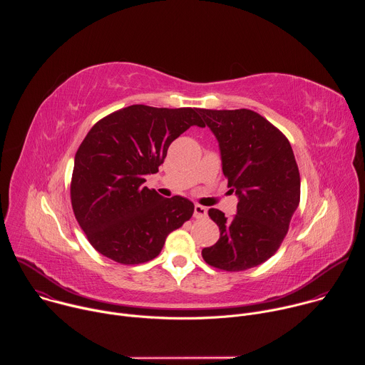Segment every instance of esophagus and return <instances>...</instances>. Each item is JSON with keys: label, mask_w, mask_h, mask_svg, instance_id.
Returning a JSON list of instances; mask_svg holds the SVG:
<instances>
[{"label": "esophagus", "mask_w": 365, "mask_h": 365, "mask_svg": "<svg viewBox=\"0 0 365 365\" xmlns=\"http://www.w3.org/2000/svg\"><path fill=\"white\" fill-rule=\"evenodd\" d=\"M206 215H207V210H206L205 206H202V205H195L193 217H195L196 220H203V218H206Z\"/></svg>", "instance_id": "obj_1"}]
</instances>
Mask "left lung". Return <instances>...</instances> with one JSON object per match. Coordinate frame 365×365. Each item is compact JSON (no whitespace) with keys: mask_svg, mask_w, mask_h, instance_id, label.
Instances as JSON below:
<instances>
[{"mask_svg":"<svg viewBox=\"0 0 365 365\" xmlns=\"http://www.w3.org/2000/svg\"><path fill=\"white\" fill-rule=\"evenodd\" d=\"M215 134L237 214L207 211L220 240L202 250L220 270L242 272L264 263L282 245L300 200V175L286 135L251 110H199Z\"/></svg>","mask_w":365,"mask_h":365,"instance_id":"8db88e82","label":"left lung"}]
</instances>
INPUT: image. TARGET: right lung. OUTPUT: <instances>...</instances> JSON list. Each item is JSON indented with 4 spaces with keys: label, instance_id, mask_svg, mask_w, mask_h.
I'll return each instance as SVG.
<instances>
[{
    "label": "right lung",
    "instance_id": "obj_1",
    "mask_svg": "<svg viewBox=\"0 0 365 365\" xmlns=\"http://www.w3.org/2000/svg\"><path fill=\"white\" fill-rule=\"evenodd\" d=\"M192 125L205 127L199 108L130 106L89 130L75 155L71 200L98 252L120 264L147 263L190 220L195 206L189 199L163 197L143 183Z\"/></svg>",
    "mask_w": 365,
    "mask_h": 365
}]
</instances>
